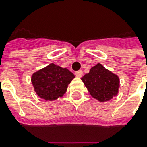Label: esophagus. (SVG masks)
Instances as JSON below:
<instances>
[{
  "mask_svg": "<svg viewBox=\"0 0 147 147\" xmlns=\"http://www.w3.org/2000/svg\"><path fill=\"white\" fill-rule=\"evenodd\" d=\"M75 75H76L77 77H81L82 76V70H78L77 71V72H75Z\"/></svg>",
  "mask_w": 147,
  "mask_h": 147,
  "instance_id": "obj_1",
  "label": "esophagus"
}]
</instances>
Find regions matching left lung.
I'll list each match as a JSON object with an SVG mask.
<instances>
[{
    "label": "left lung",
    "mask_w": 147,
    "mask_h": 147,
    "mask_svg": "<svg viewBox=\"0 0 147 147\" xmlns=\"http://www.w3.org/2000/svg\"><path fill=\"white\" fill-rule=\"evenodd\" d=\"M91 96L100 102L110 100L119 92V78L116 74L97 64L82 78Z\"/></svg>",
    "instance_id": "left-lung-1"
}]
</instances>
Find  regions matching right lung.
Instances as JSON below:
<instances>
[{
	"label": "right lung",
	"mask_w": 147,
	"mask_h": 147,
	"mask_svg": "<svg viewBox=\"0 0 147 147\" xmlns=\"http://www.w3.org/2000/svg\"><path fill=\"white\" fill-rule=\"evenodd\" d=\"M74 78V74L68 69L50 64L34 73L31 81L38 96L46 100H55L64 96Z\"/></svg>",
	"instance_id": "1"
}]
</instances>
